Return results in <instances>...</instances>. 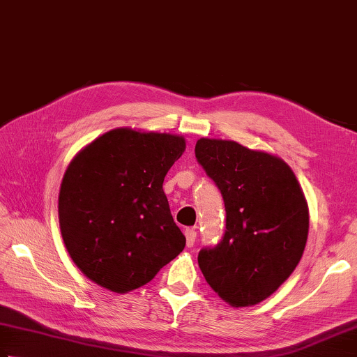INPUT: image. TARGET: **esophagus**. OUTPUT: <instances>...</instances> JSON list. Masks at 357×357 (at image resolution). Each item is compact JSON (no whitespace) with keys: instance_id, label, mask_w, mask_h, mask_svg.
Listing matches in <instances>:
<instances>
[{"instance_id":"esophagus-1","label":"esophagus","mask_w":357,"mask_h":357,"mask_svg":"<svg viewBox=\"0 0 357 357\" xmlns=\"http://www.w3.org/2000/svg\"><path fill=\"white\" fill-rule=\"evenodd\" d=\"M185 236H186V246H188V248H192V246H195V243H196V236H197L196 229H192V227L185 229Z\"/></svg>"}]
</instances>
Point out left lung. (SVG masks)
<instances>
[{"instance_id":"1","label":"left lung","mask_w":357,"mask_h":357,"mask_svg":"<svg viewBox=\"0 0 357 357\" xmlns=\"http://www.w3.org/2000/svg\"><path fill=\"white\" fill-rule=\"evenodd\" d=\"M196 158L221 191L222 240L199 252V268L224 301L245 307L282 285L303 257L307 202L287 162L235 141L202 137Z\"/></svg>"}]
</instances>
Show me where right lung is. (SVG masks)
Returning <instances> with one entry per match:
<instances>
[{
  "mask_svg": "<svg viewBox=\"0 0 357 357\" xmlns=\"http://www.w3.org/2000/svg\"><path fill=\"white\" fill-rule=\"evenodd\" d=\"M182 136L111 130L75 156L59 191L64 245L81 271L111 291L150 282L183 251L162 182Z\"/></svg>",
  "mask_w": 357,
  "mask_h": 357,
  "instance_id": "1",
  "label": "right lung"
}]
</instances>
